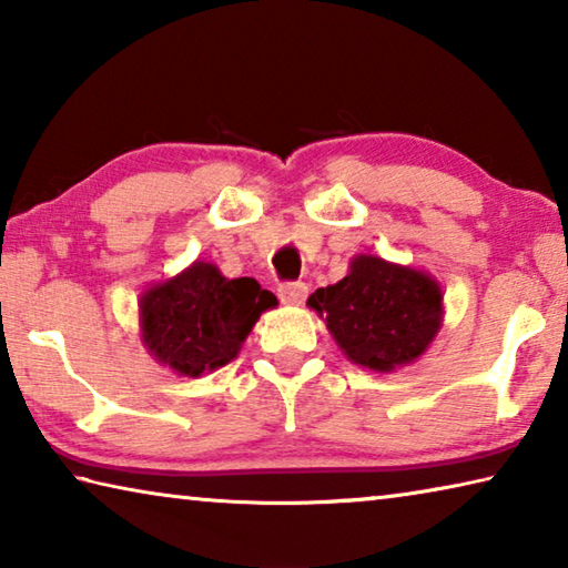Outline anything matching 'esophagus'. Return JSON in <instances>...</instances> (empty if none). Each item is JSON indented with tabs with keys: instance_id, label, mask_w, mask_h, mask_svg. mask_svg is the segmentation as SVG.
<instances>
[{
	"instance_id": "1",
	"label": "esophagus",
	"mask_w": 568,
	"mask_h": 568,
	"mask_svg": "<svg viewBox=\"0 0 568 568\" xmlns=\"http://www.w3.org/2000/svg\"><path fill=\"white\" fill-rule=\"evenodd\" d=\"M277 297H281V301L287 305H301L307 297V285L301 281L283 283L281 287H277Z\"/></svg>"
}]
</instances>
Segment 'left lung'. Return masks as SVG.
Masks as SVG:
<instances>
[{
	"mask_svg": "<svg viewBox=\"0 0 568 568\" xmlns=\"http://www.w3.org/2000/svg\"><path fill=\"white\" fill-rule=\"evenodd\" d=\"M307 305L321 315L353 363L393 371L418 358L440 328L444 295L436 281L381 257H353L351 273L318 287Z\"/></svg>",
	"mask_w": 568,
	"mask_h": 568,
	"instance_id": "8db88e82",
	"label": "left lung"
}]
</instances>
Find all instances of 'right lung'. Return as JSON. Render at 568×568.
<instances>
[{
  "label": "right lung",
  "instance_id": "add662e5",
  "mask_svg": "<svg viewBox=\"0 0 568 568\" xmlns=\"http://www.w3.org/2000/svg\"><path fill=\"white\" fill-rule=\"evenodd\" d=\"M275 303L255 277L227 281L215 265L192 263L142 295V341L160 363L197 378L233 361L261 313Z\"/></svg>",
  "mask_w": 568,
  "mask_h": 568
}]
</instances>
